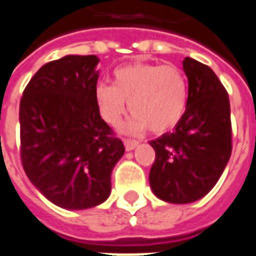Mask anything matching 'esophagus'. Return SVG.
<instances>
[{
    "mask_svg": "<svg viewBox=\"0 0 256 256\" xmlns=\"http://www.w3.org/2000/svg\"><path fill=\"white\" fill-rule=\"evenodd\" d=\"M123 142H124V147H126V150L130 151L136 148L137 146H138V142H136V140H132V138H123Z\"/></svg>",
    "mask_w": 256,
    "mask_h": 256,
    "instance_id": "esophagus-1",
    "label": "esophagus"
}]
</instances>
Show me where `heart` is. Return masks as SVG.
<instances>
[{"mask_svg": "<svg viewBox=\"0 0 256 256\" xmlns=\"http://www.w3.org/2000/svg\"><path fill=\"white\" fill-rule=\"evenodd\" d=\"M95 102L100 118L112 128L122 123L128 102L133 114L126 126L128 132L140 133L148 128L161 134L175 128L185 114L186 78L175 66L133 62L114 70V85H96Z\"/></svg>", "mask_w": 256, "mask_h": 256, "instance_id": "obj_1", "label": "heart"}]
</instances>
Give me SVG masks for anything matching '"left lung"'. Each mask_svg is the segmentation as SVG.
<instances>
[{
    "label": "left lung",
    "instance_id": "1",
    "mask_svg": "<svg viewBox=\"0 0 256 256\" xmlns=\"http://www.w3.org/2000/svg\"><path fill=\"white\" fill-rule=\"evenodd\" d=\"M189 81L186 110L172 133L150 142L156 160L150 185L160 199L190 203L212 190L232 150L230 99L206 64L184 60Z\"/></svg>",
    "mask_w": 256,
    "mask_h": 256
}]
</instances>
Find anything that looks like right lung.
Segmentation results:
<instances>
[{
	"label": "right lung",
	"instance_id": "add662e5",
	"mask_svg": "<svg viewBox=\"0 0 256 256\" xmlns=\"http://www.w3.org/2000/svg\"><path fill=\"white\" fill-rule=\"evenodd\" d=\"M98 62L96 56H66L44 64L19 104L22 166L42 194L62 208L105 202L124 152L95 102Z\"/></svg>",
	"mask_w": 256,
	"mask_h": 256
}]
</instances>
